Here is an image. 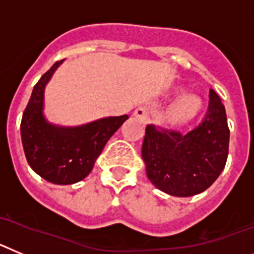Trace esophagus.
Listing matches in <instances>:
<instances>
[{
    "label": "esophagus",
    "mask_w": 254,
    "mask_h": 254,
    "mask_svg": "<svg viewBox=\"0 0 254 254\" xmlns=\"http://www.w3.org/2000/svg\"><path fill=\"white\" fill-rule=\"evenodd\" d=\"M134 116L140 119V120L144 121V123H147V121L149 120V109L148 107H145V106H140V107L135 109Z\"/></svg>",
    "instance_id": "obj_1"
}]
</instances>
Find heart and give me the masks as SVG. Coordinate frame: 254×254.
<instances>
[{
    "instance_id": "1",
    "label": "heart",
    "mask_w": 254,
    "mask_h": 254,
    "mask_svg": "<svg viewBox=\"0 0 254 254\" xmlns=\"http://www.w3.org/2000/svg\"><path fill=\"white\" fill-rule=\"evenodd\" d=\"M202 110V100L195 94H184L169 110L167 119L174 125H184L193 120Z\"/></svg>"
}]
</instances>
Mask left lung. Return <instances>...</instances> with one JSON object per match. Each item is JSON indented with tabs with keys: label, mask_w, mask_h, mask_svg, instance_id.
Listing matches in <instances>:
<instances>
[{
	"label": "left lung",
	"mask_w": 254,
	"mask_h": 254,
	"mask_svg": "<svg viewBox=\"0 0 254 254\" xmlns=\"http://www.w3.org/2000/svg\"><path fill=\"white\" fill-rule=\"evenodd\" d=\"M229 138L225 107L215 90L209 89L206 116L189 133L147 125L142 145L147 176L156 188L174 197L202 193L224 170Z\"/></svg>",
	"instance_id": "1"
}]
</instances>
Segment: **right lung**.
<instances>
[{
    "mask_svg": "<svg viewBox=\"0 0 254 254\" xmlns=\"http://www.w3.org/2000/svg\"><path fill=\"white\" fill-rule=\"evenodd\" d=\"M63 63H55L34 85L20 131L29 166L47 182L69 185L89 175L106 143L129 116H110L79 127L51 124L43 114L45 89Z\"/></svg>",
    "mask_w": 254,
    "mask_h": 254,
    "instance_id": "right-lung-1",
    "label": "right lung"
}]
</instances>
